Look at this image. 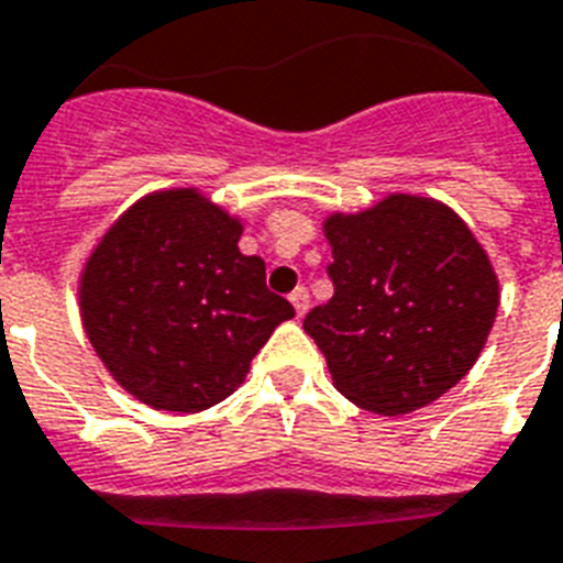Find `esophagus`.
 <instances>
[{"instance_id":"obj_1","label":"esophagus","mask_w":563,"mask_h":563,"mask_svg":"<svg viewBox=\"0 0 563 563\" xmlns=\"http://www.w3.org/2000/svg\"><path fill=\"white\" fill-rule=\"evenodd\" d=\"M289 300L291 306H295L297 314H306V309H309V291H306L303 286H297V289L289 295Z\"/></svg>"}]
</instances>
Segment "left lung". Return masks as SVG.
Segmentation results:
<instances>
[{"mask_svg": "<svg viewBox=\"0 0 563 563\" xmlns=\"http://www.w3.org/2000/svg\"><path fill=\"white\" fill-rule=\"evenodd\" d=\"M332 300L303 329L338 393L401 416L431 405L474 367L495 327L500 283L472 228L428 196L390 194L329 213Z\"/></svg>", "mask_w": 563, "mask_h": 563, "instance_id": "1", "label": "left lung"}]
</instances>
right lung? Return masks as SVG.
<instances>
[{
  "mask_svg": "<svg viewBox=\"0 0 563 563\" xmlns=\"http://www.w3.org/2000/svg\"><path fill=\"white\" fill-rule=\"evenodd\" d=\"M240 236V219L196 187H170L123 210L86 260V338L109 376L153 410L199 413L228 399L274 329L295 318Z\"/></svg>",
  "mask_w": 563,
  "mask_h": 563,
  "instance_id": "right-lung-1",
  "label": "right lung"
}]
</instances>
